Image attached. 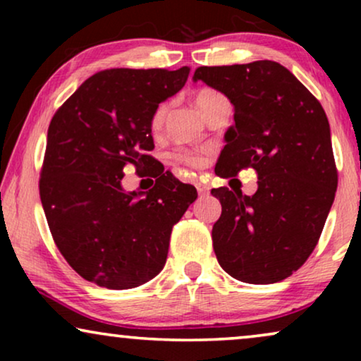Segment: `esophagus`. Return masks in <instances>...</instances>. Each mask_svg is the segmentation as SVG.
<instances>
[{"label": "esophagus", "instance_id": "1", "mask_svg": "<svg viewBox=\"0 0 361 361\" xmlns=\"http://www.w3.org/2000/svg\"><path fill=\"white\" fill-rule=\"evenodd\" d=\"M195 187H197V192H199V195H209L210 187L207 185V184H202V182H197Z\"/></svg>", "mask_w": 361, "mask_h": 361}]
</instances>
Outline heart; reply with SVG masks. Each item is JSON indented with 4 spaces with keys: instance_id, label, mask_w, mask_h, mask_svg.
Masks as SVG:
<instances>
[{
    "instance_id": "b5f03b06",
    "label": "heart",
    "mask_w": 361,
    "mask_h": 361,
    "mask_svg": "<svg viewBox=\"0 0 361 361\" xmlns=\"http://www.w3.org/2000/svg\"><path fill=\"white\" fill-rule=\"evenodd\" d=\"M224 98L225 97L221 95L220 92L212 90V88H202V90H199L194 95V105L197 106V110L204 115V111L212 105V103L224 100ZM166 116H167V105L166 103H161V105H157L156 110L152 111V116L149 121L152 133H159L162 130V126H164V121H166ZM172 159L180 162V164L189 166V167H197V166H200V162H202L199 154H195V152L187 151V149L176 151L174 154H172Z\"/></svg>"
}]
</instances>
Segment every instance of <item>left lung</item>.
<instances>
[{"label": "left lung", "mask_w": 361, "mask_h": 361, "mask_svg": "<svg viewBox=\"0 0 361 361\" xmlns=\"http://www.w3.org/2000/svg\"><path fill=\"white\" fill-rule=\"evenodd\" d=\"M192 80L221 92L235 108L216 174L236 176L245 167L258 172V190L251 197L212 189L221 204L212 230L216 259L243 283L289 278L317 245L337 190L327 115L273 61L199 67Z\"/></svg>", "instance_id": "8db88e82"}]
</instances>
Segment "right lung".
Listing matches in <instances>:
<instances>
[{"mask_svg":"<svg viewBox=\"0 0 361 361\" xmlns=\"http://www.w3.org/2000/svg\"><path fill=\"white\" fill-rule=\"evenodd\" d=\"M190 67L108 68L87 78L47 131L41 202L67 263L83 279L131 289L164 268L171 231L197 199L171 172L147 192L121 185L126 164L151 166L152 111L185 85Z\"/></svg>","mask_w":361,"mask_h":361,"instance_id":"obj_1","label":"right lung"}]
</instances>
